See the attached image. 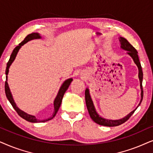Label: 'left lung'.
I'll use <instances>...</instances> for the list:
<instances>
[{"label":"left lung","instance_id":"obj_1","mask_svg":"<svg viewBox=\"0 0 153 153\" xmlns=\"http://www.w3.org/2000/svg\"><path fill=\"white\" fill-rule=\"evenodd\" d=\"M120 42H121V48H123V50L128 51L127 53L131 56V58L133 59L134 63H135L136 66H138V78H139V80H140V89H141V99H140V103L138 104V105H139L140 103H141L142 100H143V86H142V81H143V71H142L141 65H140L139 59H138V52L136 51V49L127 41V39L120 37ZM85 102H86L87 108V110H88L89 115H90L91 119L93 120V121L95 122V123L98 124V125L105 126V127H115V126L120 125L122 124L125 123L126 121H127L129 119L130 117L133 115L136 108H136L135 110H134V111L131 112L129 115L123 118V119L117 120H111L104 119V118L101 117L98 115V113H97V111H96L95 110V108L94 106L93 102L92 101H91L90 95H89L88 89H87L86 90H85Z\"/></svg>","mask_w":153,"mask_h":153}]
</instances>
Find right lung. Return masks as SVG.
I'll return each instance as SVG.
<instances>
[{
  "mask_svg": "<svg viewBox=\"0 0 153 153\" xmlns=\"http://www.w3.org/2000/svg\"><path fill=\"white\" fill-rule=\"evenodd\" d=\"M37 38H40V36L39 34L38 33H32L28 34V35L26 36L25 38H24V40H23V41H22V42H20V43L19 44V45L17 46L15 49H14L13 52L11 54V56H10V59H9V61H8V62L7 64V67H6V69H5V74L6 75H7L8 72H9V68H10V65L12 64V63H13V61L15 60L16 56H17L18 51H19L20 48H21V47L24 44H25L26 42L29 41V40H33V39H37ZM72 81H73V79L70 78V79H68V80H66L64 83H63V85H62V87H61L59 91V93H58L57 96H56L55 100H54V113H53L52 115L50 117L48 118V119L44 120H40L36 119V117H35V116L28 115L27 113H24V111H21V110H19V108H18L17 107V105H16V104H15V101H14V100H13V97H12V94H11V92H10V91L9 87H8V84L7 82V76H6V81L5 82V91L6 97H7L8 101H10V103H11L12 105H13L14 109L15 110L16 112H17V114L20 116V117H22L24 120H26V121L30 122V123H44V122L50 120H52V118L56 115V113H57V111H59V108L61 104H62V99H63V97H64V94H65V92H66V91L67 90V89H68L69 85H71V83Z\"/></svg>",
  "mask_w": 153,
  "mask_h": 153,
  "instance_id": "right-lung-1",
  "label": "right lung"
}]
</instances>
